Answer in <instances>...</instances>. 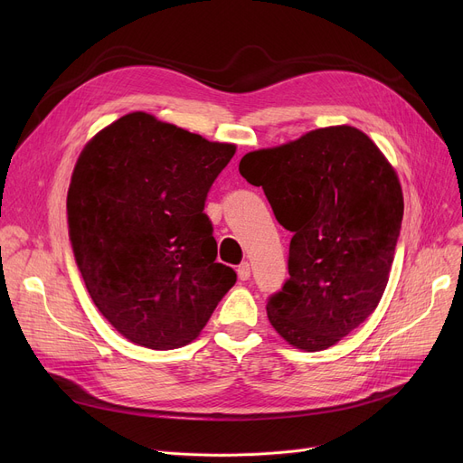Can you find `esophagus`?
<instances>
[{
	"mask_svg": "<svg viewBox=\"0 0 463 463\" xmlns=\"http://www.w3.org/2000/svg\"><path fill=\"white\" fill-rule=\"evenodd\" d=\"M236 272H238V278L241 279V281H248L250 279V276H251V266H250V262H241L238 269H236Z\"/></svg>",
	"mask_w": 463,
	"mask_h": 463,
	"instance_id": "obj_1",
	"label": "esophagus"
}]
</instances>
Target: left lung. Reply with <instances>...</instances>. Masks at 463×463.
I'll return each mask as SVG.
<instances>
[{
	"label": "left lung",
	"instance_id": "1",
	"mask_svg": "<svg viewBox=\"0 0 463 463\" xmlns=\"http://www.w3.org/2000/svg\"><path fill=\"white\" fill-rule=\"evenodd\" d=\"M240 175L262 187L293 232L288 279L266 304L288 345H335L375 311L392 269L403 217L396 170L356 128L315 129L250 152Z\"/></svg>",
	"mask_w": 463,
	"mask_h": 463
}]
</instances>
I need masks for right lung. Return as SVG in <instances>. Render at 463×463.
<instances>
[{
    "mask_svg": "<svg viewBox=\"0 0 463 463\" xmlns=\"http://www.w3.org/2000/svg\"><path fill=\"white\" fill-rule=\"evenodd\" d=\"M234 152L146 112L121 116L82 150L67 191L71 246L93 304L129 342L189 344L236 283L215 262L204 213Z\"/></svg>",
    "mask_w": 463,
    "mask_h": 463,
    "instance_id": "right-lung-1",
    "label": "right lung"
}]
</instances>
